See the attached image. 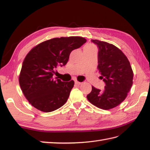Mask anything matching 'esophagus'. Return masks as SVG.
Masks as SVG:
<instances>
[{"instance_id":"esophagus-1","label":"esophagus","mask_w":150,"mask_h":150,"mask_svg":"<svg viewBox=\"0 0 150 150\" xmlns=\"http://www.w3.org/2000/svg\"><path fill=\"white\" fill-rule=\"evenodd\" d=\"M75 84L79 85V84H81V82H79L78 81H75Z\"/></svg>"}]
</instances>
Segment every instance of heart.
<instances>
[{
  "mask_svg": "<svg viewBox=\"0 0 150 150\" xmlns=\"http://www.w3.org/2000/svg\"><path fill=\"white\" fill-rule=\"evenodd\" d=\"M84 49H86L90 51H96V49H95V47L92 45V44H90V45H87L85 47Z\"/></svg>",
  "mask_w": 150,
  "mask_h": 150,
  "instance_id": "b5f03b06",
  "label": "heart"
}]
</instances>
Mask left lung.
Returning a JSON list of instances; mask_svg holds the SVG:
<instances>
[{
	"label": "left lung",
	"instance_id": "1",
	"mask_svg": "<svg viewBox=\"0 0 150 150\" xmlns=\"http://www.w3.org/2000/svg\"><path fill=\"white\" fill-rule=\"evenodd\" d=\"M92 42L98 47L97 68L106 86L103 91L92 86L87 98L98 108L110 110L125 100L132 86L133 72L128 58L117 47L98 40Z\"/></svg>",
	"mask_w": 150,
	"mask_h": 150
}]
</instances>
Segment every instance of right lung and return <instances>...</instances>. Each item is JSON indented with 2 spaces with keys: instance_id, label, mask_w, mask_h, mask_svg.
Returning <instances> with one entry per match:
<instances>
[{
  "instance_id": "1",
  "label": "right lung",
  "mask_w": 150,
  "mask_h": 150,
  "mask_svg": "<svg viewBox=\"0 0 150 150\" xmlns=\"http://www.w3.org/2000/svg\"><path fill=\"white\" fill-rule=\"evenodd\" d=\"M86 42L82 37L53 38L39 44L27 54L18 81L22 93L34 108L51 112L66 103L74 81L55 80L53 73L57 67L66 64L73 50Z\"/></svg>"
}]
</instances>
